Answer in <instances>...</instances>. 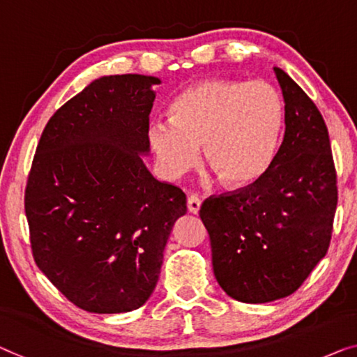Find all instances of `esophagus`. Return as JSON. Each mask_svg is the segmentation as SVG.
<instances>
[{
  "instance_id": "1",
  "label": "esophagus",
  "mask_w": 357,
  "mask_h": 357,
  "mask_svg": "<svg viewBox=\"0 0 357 357\" xmlns=\"http://www.w3.org/2000/svg\"><path fill=\"white\" fill-rule=\"evenodd\" d=\"M200 206H202V200L199 199V197L190 195L188 199V210L190 213H194V215H197V213L200 211Z\"/></svg>"
}]
</instances>
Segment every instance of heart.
<instances>
[{
	"mask_svg": "<svg viewBox=\"0 0 357 357\" xmlns=\"http://www.w3.org/2000/svg\"><path fill=\"white\" fill-rule=\"evenodd\" d=\"M285 126V102L268 82L213 78L184 89L147 139L160 172L181 178L200 158L227 185L257 181L273 163Z\"/></svg>",
	"mask_w": 357,
	"mask_h": 357,
	"instance_id": "1",
	"label": "heart"
}]
</instances>
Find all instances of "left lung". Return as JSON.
<instances>
[{
    "label": "left lung",
    "instance_id": "1",
    "mask_svg": "<svg viewBox=\"0 0 357 357\" xmlns=\"http://www.w3.org/2000/svg\"><path fill=\"white\" fill-rule=\"evenodd\" d=\"M285 132L273 163L252 185L200 208L211 263L234 300L261 305L294 294L326 257L337 210V173L321 112L282 68Z\"/></svg>",
    "mask_w": 357,
    "mask_h": 357
}]
</instances>
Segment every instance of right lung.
Wrapping results in <instances>:
<instances>
[{
    "label": "right lung",
    "instance_id": "obj_1",
    "mask_svg": "<svg viewBox=\"0 0 357 357\" xmlns=\"http://www.w3.org/2000/svg\"><path fill=\"white\" fill-rule=\"evenodd\" d=\"M162 79H94L51 116L25 190L35 263L88 312L137 310L155 290L185 194L146 167L149 114Z\"/></svg>",
    "mask_w": 357,
    "mask_h": 357
}]
</instances>
